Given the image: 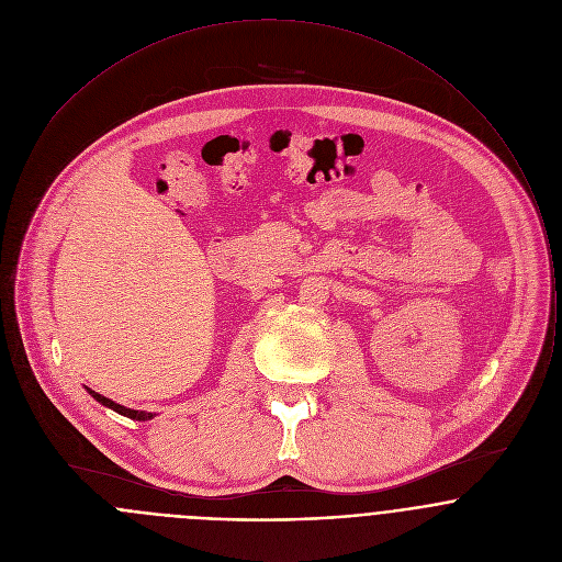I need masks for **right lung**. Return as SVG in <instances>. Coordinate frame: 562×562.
Instances as JSON below:
<instances>
[{"instance_id":"1","label":"right lung","mask_w":562,"mask_h":562,"mask_svg":"<svg viewBox=\"0 0 562 562\" xmlns=\"http://www.w3.org/2000/svg\"><path fill=\"white\" fill-rule=\"evenodd\" d=\"M88 390V394L94 398L97 402H101L103 406H108V408H112V411H116V413H121V415H125V417H130V419H140V422H147V419H154V413H147V411H134V408H127V406H123V404H116V402L110 401V398H105V396H101V394H97V392H92L90 387H86Z\"/></svg>"}]
</instances>
